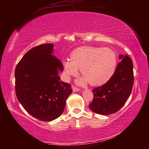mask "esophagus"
Wrapping results in <instances>:
<instances>
[{"label": "esophagus", "instance_id": "esophagus-1", "mask_svg": "<svg viewBox=\"0 0 149 149\" xmlns=\"http://www.w3.org/2000/svg\"><path fill=\"white\" fill-rule=\"evenodd\" d=\"M72 90H73V91H74V92H78V91H80L79 89H78V88H77L76 87H75V86H72Z\"/></svg>", "mask_w": 149, "mask_h": 149}]
</instances>
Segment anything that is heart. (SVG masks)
Masks as SVG:
<instances>
[{"mask_svg":"<svg viewBox=\"0 0 149 149\" xmlns=\"http://www.w3.org/2000/svg\"><path fill=\"white\" fill-rule=\"evenodd\" d=\"M63 72L67 79L78 74L84 77L77 81L80 85L89 82L93 86L104 85L114 75L117 65L115 52L108 48L81 47L70 54V60L62 62Z\"/></svg>","mask_w":149,"mask_h":149,"instance_id":"obj_1","label":"heart"}]
</instances>
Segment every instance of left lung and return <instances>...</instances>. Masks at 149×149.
<instances>
[{
	"label": "left lung",
	"instance_id": "left-lung-1",
	"mask_svg": "<svg viewBox=\"0 0 149 149\" xmlns=\"http://www.w3.org/2000/svg\"><path fill=\"white\" fill-rule=\"evenodd\" d=\"M114 75L104 85L93 89V100L89 105L91 110L97 114L108 115L118 112L132 93L133 65L132 59L120 54Z\"/></svg>",
	"mask_w": 149,
	"mask_h": 149
}]
</instances>
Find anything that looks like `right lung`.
Segmentation results:
<instances>
[{"instance_id":"right-lung-1","label":"right lung","mask_w":149,"mask_h":149,"mask_svg":"<svg viewBox=\"0 0 149 149\" xmlns=\"http://www.w3.org/2000/svg\"><path fill=\"white\" fill-rule=\"evenodd\" d=\"M54 45L43 44L30 49L15 70V88L20 104L29 114L49 122L62 114L72 93L71 85L60 81L62 62L53 54Z\"/></svg>"}]
</instances>
